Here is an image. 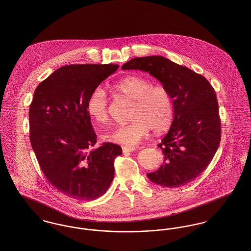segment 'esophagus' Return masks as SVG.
<instances>
[{
	"label": "esophagus",
	"mask_w": 251,
	"mask_h": 251,
	"mask_svg": "<svg viewBox=\"0 0 251 251\" xmlns=\"http://www.w3.org/2000/svg\"><path fill=\"white\" fill-rule=\"evenodd\" d=\"M122 149H123V152H131V151H135L136 150V148L135 147H126V146H124V147H122Z\"/></svg>",
	"instance_id": "obj_1"
}]
</instances>
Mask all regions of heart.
<instances>
[{
  "instance_id": "obj_1",
  "label": "heart",
  "mask_w": 251,
  "mask_h": 251,
  "mask_svg": "<svg viewBox=\"0 0 251 251\" xmlns=\"http://www.w3.org/2000/svg\"><path fill=\"white\" fill-rule=\"evenodd\" d=\"M118 98L131 100L127 125L118 126L103 135L105 141L132 147L148 136L151 129L154 133L166 131L175 116L174 99L167 87L152 82L140 75H127L109 86ZM86 112L98 124L108 121V99L105 91L97 87L86 100Z\"/></svg>"
}]
</instances>
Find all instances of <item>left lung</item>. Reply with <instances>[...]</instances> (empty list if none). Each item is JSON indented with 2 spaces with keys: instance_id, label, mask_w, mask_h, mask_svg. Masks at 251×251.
<instances>
[{
  "instance_id": "obj_1",
  "label": "left lung",
  "mask_w": 251,
  "mask_h": 251,
  "mask_svg": "<svg viewBox=\"0 0 251 251\" xmlns=\"http://www.w3.org/2000/svg\"><path fill=\"white\" fill-rule=\"evenodd\" d=\"M122 69L148 72L169 89L174 99V121L158 145L165 163L148 174V177L167 188L193 181L210 164L221 142V119L214 88L203 75L160 55L135 57Z\"/></svg>"
}]
</instances>
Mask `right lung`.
<instances>
[{
    "instance_id": "1",
    "label": "right lung",
    "mask_w": 251,
    "mask_h": 251,
    "mask_svg": "<svg viewBox=\"0 0 251 251\" xmlns=\"http://www.w3.org/2000/svg\"><path fill=\"white\" fill-rule=\"evenodd\" d=\"M119 68L117 64H72L54 71L36 87L29 106V139L46 178L72 199L101 197L114 176L122 148L97 143L86 100Z\"/></svg>"
}]
</instances>
